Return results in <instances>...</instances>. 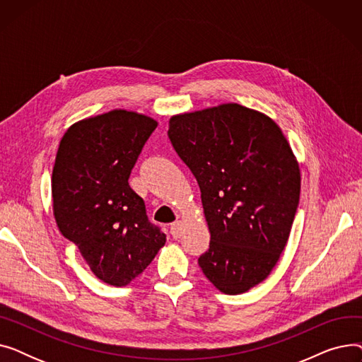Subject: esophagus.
Instances as JSON below:
<instances>
[{
	"label": "esophagus",
	"instance_id": "1",
	"mask_svg": "<svg viewBox=\"0 0 362 362\" xmlns=\"http://www.w3.org/2000/svg\"><path fill=\"white\" fill-rule=\"evenodd\" d=\"M170 233L175 239H179L183 235V223L182 221H175L170 226Z\"/></svg>",
	"mask_w": 362,
	"mask_h": 362
}]
</instances>
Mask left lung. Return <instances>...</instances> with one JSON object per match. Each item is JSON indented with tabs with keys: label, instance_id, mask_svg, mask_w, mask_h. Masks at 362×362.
Wrapping results in <instances>:
<instances>
[{
	"label": "left lung",
	"instance_id": "obj_1",
	"mask_svg": "<svg viewBox=\"0 0 362 362\" xmlns=\"http://www.w3.org/2000/svg\"><path fill=\"white\" fill-rule=\"evenodd\" d=\"M168 126L211 233L199 267L223 293L250 291L269 277L291 235L300 192L293 152L270 117L239 104L179 114Z\"/></svg>",
	"mask_w": 362,
	"mask_h": 362
}]
</instances>
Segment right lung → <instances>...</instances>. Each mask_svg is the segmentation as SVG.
Returning a JSON list of instances; mask_svg holds the SVG:
<instances>
[{
  "mask_svg": "<svg viewBox=\"0 0 362 362\" xmlns=\"http://www.w3.org/2000/svg\"><path fill=\"white\" fill-rule=\"evenodd\" d=\"M157 122L112 110L67 129L52 170L54 217L104 283L126 286L165 243L129 186L132 168Z\"/></svg>",
  "mask_w": 362,
  "mask_h": 362,
  "instance_id": "1",
  "label": "right lung"
}]
</instances>
